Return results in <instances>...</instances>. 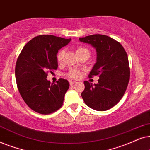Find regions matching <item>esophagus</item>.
I'll use <instances>...</instances> for the list:
<instances>
[{"label":"esophagus","instance_id":"obj_1","mask_svg":"<svg viewBox=\"0 0 150 150\" xmlns=\"http://www.w3.org/2000/svg\"><path fill=\"white\" fill-rule=\"evenodd\" d=\"M76 83V81H72V80H69V83L71 85H73V84H74V83Z\"/></svg>","mask_w":150,"mask_h":150}]
</instances>
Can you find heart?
<instances>
[{
	"instance_id": "b5f03b06",
	"label": "heart",
	"mask_w": 150,
	"mask_h": 150,
	"mask_svg": "<svg viewBox=\"0 0 150 150\" xmlns=\"http://www.w3.org/2000/svg\"><path fill=\"white\" fill-rule=\"evenodd\" d=\"M75 49H76L77 54L78 55L79 57L84 56V55H88V56L90 57V55H91V51H90V50L88 48L83 47V46H78V47H76ZM64 53L65 52L63 49L59 50L57 52L56 55V59L57 62L61 63L62 62L64 56ZM80 74L81 72L78 69H71L66 73V75L71 79H77L80 76Z\"/></svg>"
}]
</instances>
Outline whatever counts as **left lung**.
I'll list each match as a JSON object with an SVG mask.
<instances>
[{"mask_svg": "<svg viewBox=\"0 0 150 150\" xmlns=\"http://www.w3.org/2000/svg\"><path fill=\"white\" fill-rule=\"evenodd\" d=\"M79 40L88 43L97 51V62L88 77L98 75L97 84L84 81L81 97L86 104L97 111H105L117 104L126 91L130 77L128 57L119 42L101 34H94Z\"/></svg>", "mask_w": 150, "mask_h": 150, "instance_id": "8db88e82", "label": "left lung"}]
</instances>
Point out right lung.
I'll use <instances>...</instances> for the list:
<instances>
[{
    "instance_id": "add662e5",
    "label": "right lung",
    "mask_w": 150,
    "mask_h": 150,
    "mask_svg": "<svg viewBox=\"0 0 150 150\" xmlns=\"http://www.w3.org/2000/svg\"><path fill=\"white\" fill-rule=\"evenodd\" d=\"M71 40L38 35L26 44L18 57L15 69L18 89L26 104L36 112L49 115L62 106L69 81L60 78L56 83H51L47 77L49 72L57 70L56 54Z\"/></svg>"
}]
</instances>
